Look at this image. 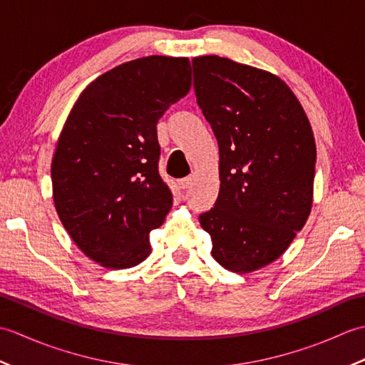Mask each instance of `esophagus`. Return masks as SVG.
Masks as SVG:
<instances>
[{
  "mask_svg": "<svg viewBox=\"0 0 365 365\" xmlns=\"http://www.w3.org/2000/svg\"><path fill=\"white\" fill-rule=\"evenodd\" d=\"M191 182H192V177L188 175V177H185V178H180V180H178V185H180L182 190H185V188L190 187Z\"/></svg>",
  "mask_w": 365,
  "mask_h": 365,
  "instance_id": "esophagus-1",
  "label": "esophagus"
}]
</instances>
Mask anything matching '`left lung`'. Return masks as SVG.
I'll list each match as a JSON object with an SVG mask.
<instances>
[{
  "instance_id": "obj_1",
  "label": "left lung",
  "mask_w": 365,
  "mask_h": 365,
  "mask_svg": "<svg viewBox=\"0 0 365 365\" xmlns=\"http://www.w3.org/2000/svg\"><path fill=\"white\" fill-rule=\"evenodd\" d=\"M192 75L197 105L220 145L218 199L199 222L220 265L251 273L281 257L311 213V123L273 73L200 56L192 59Z\"/></svg>"
}]
</instances>
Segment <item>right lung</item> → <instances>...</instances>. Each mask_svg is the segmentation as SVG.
Segmentation results:
<instances>
[{
    "label": "right lung",
    "mask_w": 365,
    "mask_h": 365,
    "mask_svg": "<svg viewBox=\"0 0 365 365\" xmlns=\"http://www.w3.org/2000/svg\"><path fill=\"white\" fill-rule=\"evenodd\" d=\"M187 58L147 56L98 76L76 100L51 163L54 207L80 250L106 268L150 254L173 207L158 173L157 123L188 94Z\"/></svg>",
    "instance_id": "obj_1"
}]
</instances>
